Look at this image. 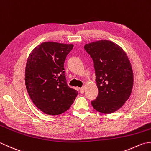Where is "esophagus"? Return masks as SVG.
I'll list each match as a JSON object with an SVG mask.
<instances>
[{
	"mask_svg": "<svg viewBox=\"0 0 151 151\" xmlns=\"http://www.w3.org/2000/svg\"><path fill=\"white\" fill-rule=\"evenodd\" d=\"M79 91H80V93L83 94L84 92H85V87H81V88H80Z\"/></svg>",
	"mask_w": 151,
	"mask_h": 151,
	"instance_id": "esophagus-1",
	"label": "esophagus"
}]
</instances>
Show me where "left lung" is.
I'll return each instance as SVG.
<instances>
[{"label": "left lung", "mask_w": 151, "mask_h": 151, "mask_svg": "<svg viewBox=\"0 0 151 151\" xmlns=\"http://www.w3.org/2000/svg\"><path fill=\"white\" fill-rule=\"evenodd\" d=\"M93 58L98 94L91 101L94 109L111 113L124 105L130 97L134 76L128 56L117 44L99 40L84 46Z\"/></svg>", "instance_id": "left-lung-1"}]
</instances>
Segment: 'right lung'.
Masks as SVG:
<instances>
[{"instance_id":"1","label":"right lung","mask_w":151,"mask_h":151,"mask_svg":"<svg viewBox=\"0 0 151 151\" xmlns=\"http://www.w3.org/2000/svg\"><path fill=\"white\" fill-rule=\"evenodd\" d=\"M73 45L42 43L30 53L25 68L27 92L35 105L50 115L66 111L78 92L67 85L64 64Z\"/></svg>"}]
</instances>
